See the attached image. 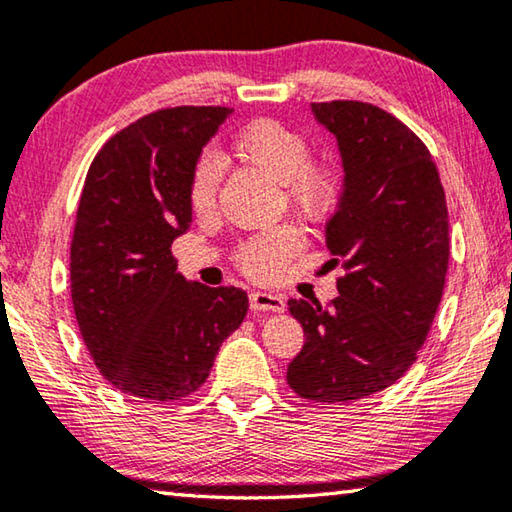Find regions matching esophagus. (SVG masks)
<instances>
[{
  "label": "esophagus",
  "instance_id": "esophagus-1",
  "mask_svg": "<svg viewBox=\"0 0 512 512\" xmlns=\"http://www.w3.org/2000/svg\"><path fill=\"white\" fill-rule=\"evenodd\" d=\"M250 309L275 311V314H280V311H284V300L280 296H273V293L253 291L250 293Z\"/></svg>",
  "mask_w": 512,
  "mask_h": 512
}]
</instances>
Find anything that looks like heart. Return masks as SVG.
<instances>
[{
    "label": "heart",
    "instance_id": "heart-1",
    "mask_svg": "<svg viewBox=\"0 0 512 512\" xmlns=\"http://www.w3.org/2000/svg\"><path fill=\"white\" fill-rule=\"evenodd\" d=\"M232 149L241 160L255 164L282 183L287 201L307 219H323L334 205L339 194V171L329 160L309 155V140L296 128L268 117L255 119L235 135ZM219 183V162L203 155L194 164L187 192L196 214L212 210ZM302 246L305 237L300 228L284 223L241 241L235 250V262L253 280H271L291 257L300 253Z\"/></svg>",
    "mask_w": 512,
    "mask_h": 512
}]
</instances>
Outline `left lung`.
I'll return each mask as SVG.
<instances>
[{
	"mask_svg": "<svg viewBox=\"0 0 512 512\" xmlns=\"http://www.w3.org/2000/svg\"><path fill=\"white\" fill-rule=\"evenodd\" d=\"M311 112L343 160L325 237L329 266L345 275L329 307L289 300L305 345L287 381L305 400L345 404L384 391L418 359L445 289L449 216L429 149L391 112L363 101L311 103Z\"/></svg>",
	"mask_w": 512,
	"mask_h": 512,
	"instance_id": "obj_1",
	"label": "left lung"
}]
</instances>
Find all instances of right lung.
I'll return each instance as SVG.
<instances>
[{
    "mask_svg": "<svg viewBox=\"0 0 512 512\" xmlns=\"http://www.w3.org/2000/svg\"><path fill=\"white\" fill-rule=\"evenodd\" d=\"M230 112H151L112 135L85 176L69 253L72 302L94 366L121 393L151 402L192 395L246 318V291L187 282L171 255L192 223L194 164Z\"/></svg>",
    "mask_w": 512,
    "mask_h": 512,
    "instance_id": "add662e5",
    "label": "right lung"
}]
</instances>
